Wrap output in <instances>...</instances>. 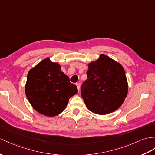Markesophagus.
Wrapping results in <instances>:
<instances>
[{"instance_id":"esophagus-1","label":"esophagus","mask_w":155,"mask_h":155,"mask_svg":"<svg viewBox=\"0 0 155 155\" xmlns=\"http://www.w3.org/2000/svg\"><path fill=\"white\" fill-rule=\"evenodd\" d=\"M76 86H77V87H78V91L80 92V87H81V85H80V84H79V83H77V84H76Z\"/></svg>"}]
</instances>
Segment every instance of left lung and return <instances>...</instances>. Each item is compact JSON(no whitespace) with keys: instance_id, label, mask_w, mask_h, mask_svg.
I'll use <instances>...</instances> for the list:
<instances>
[{"instance_id":"obj_1","label":"left lung","mask_w":155,"mask_h":155,"mask_svg":"<svg viewBox=\"0 0 155 155\" xmlns=\"http://www.w3.org/2000/svg\"><path fill=\"white\" fill-rule=\"evenodd\" d=\"M87 79L82 84L81 96L87 108L99 115L110 114L125 101L128 84L121 64L101 54L88 64Z\"/></svg>"}]
</instances>
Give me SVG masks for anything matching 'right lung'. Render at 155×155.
<instances>
[{
	"instance_id": "1",
	"label": "right lung",
	"mask_w": 155,
	"mask_h": 155,
	"mask_svg": "<svg viewBox=\"0 0 155 155\" xmlns=\"http://www.w3.org/2000/svg\"><path fill=\"white\" fill-rule=\"evenodd\" d=\"M25 93L37 112L54 117L65 110L70 98L78 93V89L61 71L59 64L47 57L28 71Z\"/></svg>"
}]
</instances>
